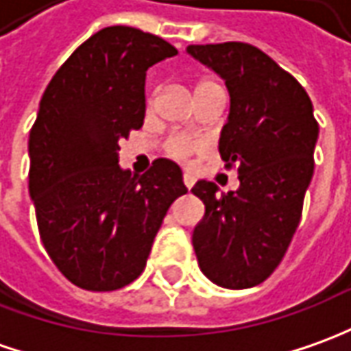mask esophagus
<instances>
[{"instance_id":"obj_1","label":"esophagus","mask_w":351,"mask_h":351,"mask_svg":"<svg viewBox=\"0 0 351 351\" xmlns=\"http://www.w3.org/2000/svg\"><path fill=\"white\" fill-rule=\"evenodd\" d=\"M182 182H184V186L190 190L192 186H194V176H190V175H184L182 176Z\"/></svg>"}]
</instances>
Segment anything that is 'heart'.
Returning a JSON list of instances; mask_svg holds the SVG:
<instances>
[{"mask_svg": "<svg viewBox=\"0 0 351 351\" xmlns=\"http://www.w3.org/2000/svg\"><path fill=\"white\" fill-rule=\"evenodd\" d=\"M217 88H219V84H215V82H211V80H202L199 84L195 86V95L209 92V90H217ZM195 147H197L195 140H192V138H188V136L184 134H175L171 136V138H167L165 154L169 157H173V159H186V157L194 152Z\"/></svg>", "mask_w": 351, "mask_h": 351, "instance_id": "1", "label": "heart"}]
</instances>
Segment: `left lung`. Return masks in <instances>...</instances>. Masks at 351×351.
Listing matches in <instances>:
<instances>
[{"label":"left lung","instance_id":"1","mask_svg":"<svg viewBox=\"0 0 351 351\" xmlns=\"http://www.w3.org/2000/svg\"><path fill=\"white\" fill-rule=\"evenodd\" d=\"M186 51L225 80L230 111L219 152L240 180L226 194L207 180L192 188L206 206L192 234L197 265L217 286L252 288L278 267L300 225L319 125L302 84L256 45L225 42Z\"/></svg>","mask_w":351,"mask_h":351}]
</instances>
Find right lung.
<instances>
[{
  "label": "right lung",
  "mask_w": 351,
  "mask_h": 351,
  "mask_svg": "<svg viewBox=\"0 0 351 351\" xmlns=\"http://www.w3.org/2000/svg\"><path fill=\"white\" fill-rule=\"evenodd\" d=\"M176 47L132 26L78 45L45 88L28 138V192L47 256L84 290L111 292L144 271L180 167L156 159L142 176L119 165V142L144 125L145 71Z\"/></svg>",
  "instance_id": "add662e5"
}]
</instances>
